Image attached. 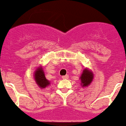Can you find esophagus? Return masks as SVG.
<instances>
[{"instance_id":"obj_1","label":"esophagus","mask_w":126,"mask_h":126,"mask_svg":"<svg viewBox=\"0 0 126 126\" xmlns=\"http://www.w3.org/2000/svg\"><path fill=\"white\" fill-rule=\"evenodd\" d=\"M62 78H63V79H68V78H69V76L68 75L63 76H62Z\"/></svg>"}]
</instances>
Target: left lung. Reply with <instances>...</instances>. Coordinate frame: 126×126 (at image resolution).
Wrapping results in <instances>:
<instances>
[{
    "mask_svg": "<svg viewBox=\"0 0 126 126\" xmlns=\"http://www.w3.org/2000/svg\"><path fill=\"white\" fill-rule=\"evenodd\" d=\"M80 82H81V86L82 87H86L90 85L91 82L94 79V74L91 72V70L85 68L83 70L80 76Z\"/></svg>",
    "mask_w": 126,
    "mask_h": 126,
    "instance_id": "left-lung-1",
    "label": "left lung"
}]
</instances>
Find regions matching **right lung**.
Listing matches in <instances>:
<instances>
[{"mask_svg": "<svg viewBox=\"0 0 126 126\" xmlns=\"http://www.w3.org/2000/svg\"><path fill=\"white\" fill-rule=\"evenodd\" d=\"M34 78H35V80L36 81V83L37 84V85L41 89L46 88L50 84V81L48 80L45 77L44 72L43 71L42 67H41V66L37 67V69L35 71Z\"/></svg>", "mask_w": 126, "mask_h": 126, "instance_id": "1", "label": "right lung"}]
</instances>
